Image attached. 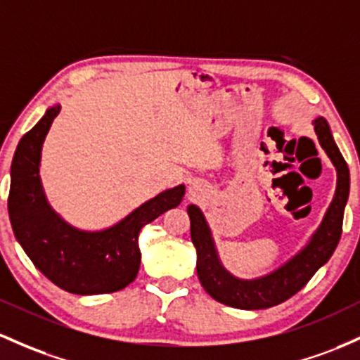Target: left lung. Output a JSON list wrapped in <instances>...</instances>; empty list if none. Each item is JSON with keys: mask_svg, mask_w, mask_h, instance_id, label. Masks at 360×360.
Here are the masks:
<instances>
[{"mask_svg": "<svg viewBox=\"0 0 360 360\" xmlns=\"http://www.w3.org/2000/svg\"><path fill=\"white\" fill-rule=\"evenodd\" d=\"M313 124L319 145L337 169V189L318 231L311 236L309 243L285 264L271 274L252 280H243L231 275L220 263L212 239V231L203 213L196 205L188 207V215L191 220V240L196 248V271L203 289L215 301L238 309H266L276 306L297 294L333 255L342 236L343 210L350 191V172L331 136L325 117H316Z\"/></svg>", "mask_w": 360, "mask_h": 360, "instance_id": "left-lung-1", "label": "left lung"}]
</instances>
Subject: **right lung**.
Instances as JSON below:
<instances>
[{
	"mask_svg": "<svg viewBox=\"0 0 360 360\" xmlns=\"http://www.w3.org/2000/svg\"><path fill=\"white\" fill-rule=\"evenodd\" d=\"M59 110V104L47 109L15 150L8 196L15 238L35 268L59 289L78 295L121 290L140 270L138 234L181 203L184 184L165 189L104 231H80L65 222L47 203L39 176L42 143Z\"/></svg>",
	"mask_w": 360,
	"mask_h": 360,
	"instance_id": "obj_1",
	"label": "right lung"
}]
</instances>
